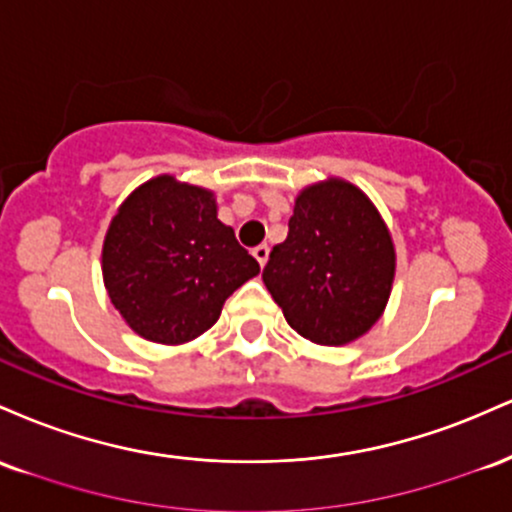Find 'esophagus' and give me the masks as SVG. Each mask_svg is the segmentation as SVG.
I'll return each instance as SVG.
<instances>
[{"mask_svg": "<svg viewBox=\"0 0 512 512\" xmlns=\"http://www.w3.org/2000/svg\"><path fill=\"white\" fill-rule=\"evenodd\" d=\"M252 255H255V260L260 262V267H264V264H267V260H269V248H267V245H257V248L252 250Z\"/></svg>", "mask_w": 512, "mask_h": 512, "instance_id": "34e87169", "label": "esophagus"}]
</instances>
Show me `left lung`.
Listing matches in <instances>:
<instances>
[{
	"mask_svg": "<svg viewBox=\"0 0 512 512\" xmlns=\"http://www.w3.org/2000/svg\"><path fill=\"white\" fill-rule=\"evenodd\" d=\"M262 279L301 337L342 346L383 315L395 245L375 204L351 182L330 178L296 197L289 236L269 252Z\"/></svg>",
	"mask_w": 512,
	"mask_h": 512,
	"instance_id": "8db88e82",
	"label": "left lung"
}]
</instances>
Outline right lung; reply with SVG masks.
I'll return each mask as SVG.
<instances>
[{"label":"right lung","mask_w":512,"mask_h":512,"mask_svg":"<svg viewBox=\"0 0 512 512\" xmlns=\"http://www.w3.org/2000/svg\"><path fill=\"white\" fill-rule=\"evenodd\" d=\"M260 264L216 219L214 192L158 175L129 195L103 240L110 303L139 337L185 344L219 320Z\"/></svg>","instance_id":"add662e5"}]
</instances>
